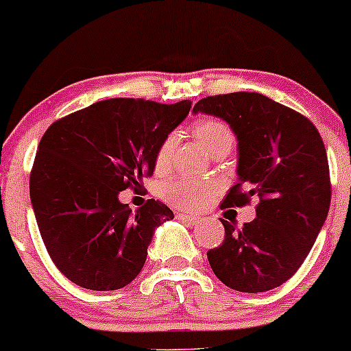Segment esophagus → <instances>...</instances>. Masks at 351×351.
Segmentation results:
<instances>
[{"mask_svg": "<svg viewBox=\"0 0 351 351\" xmlns=\"http://www.w3.org/2000/svg\"><path fill=\"white\" fill-rule=\"evenodd\" d=\"M178 218L182 219V221L186 223V225H190V226H198L199 223H202V218L193 217V215H180Z\"/></svg>", "mask_w": 351, "mask_h": 351, "instance_id": "esophagus-1", "label": "esophagus"}]
</instances>
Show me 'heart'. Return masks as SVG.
Masks as SVG:
<instances>
[{"instance_id": "obj_1", "label": "heart", "mask_w": 351, "mask_h": 351, "mask_svg": "<svg viewBox=\"0 0 351 351\" xmlns=\"http://www.w3.org/2000/svg\"><path fill=\"white\" fill-rule=\"evenodd\" d=\"M193 134L199 146L206 153H211L219 146L233 145V133L228 126L219 119L202 118L196 119L193 125ZM173 140L165 138L161 145L158 146L155 156V167L163 169L168 165L169 155H171ZM215 193V186L208 182H190V180H175L165 186L163 195L169 203L175 206L183 208V210H198L210 202Z\"/></svg>"}]
</instances>
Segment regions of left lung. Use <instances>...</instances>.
<instances>
[{
  "mask_svg": "<svg viewBox=\"0 0 351 351\" xmlns=\"http://www.w3.org/2000/svg\"><path fill=\"white\" fill-rule=\"evenodd\" d=\"M193 113L221 118L238 141V183L221 206L256 196V218L206 253L219 282L243 293L273 290L295 275L315 245L332 199L326 149L310 119L260 93L199 99Z\"/></svg>",
  "mask_w": 351,
  "mask_h": 351,
  "instance_id": "left-lung-1",
  "label": "left lung"
}]
</instances>
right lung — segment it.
Wrapping results in <instances>:
<instances>
[{
	"label": "right lung",
	"instance_id": "1",
	"mask_svg": "<svg viewBox=\"0 0 351 351\" xmlns=\"http://www.w3.org/2000/svg\"><path fill=\"white\" fill-rule=\"evenodd\" d=\"M175 105L111 98L53 123L38 145L29 198L56 268L78 287L119 290L143 268L155 230L173 219L158 202L132 211L119 191L155 171L158 146L188 117Z\"/></svg>",
	"mask_w": 351,
	"mask_h": 351
}]
</instances>
